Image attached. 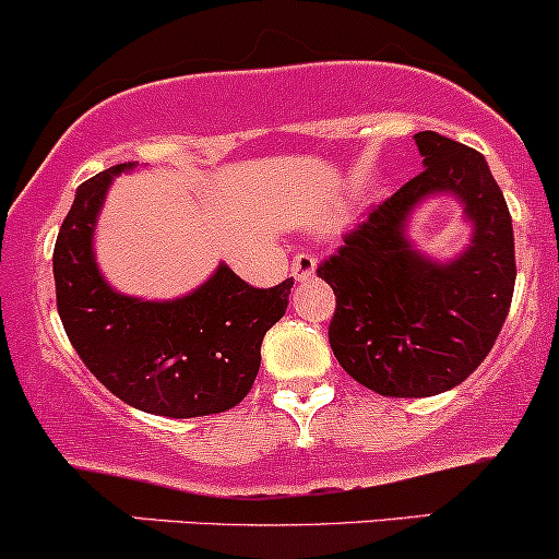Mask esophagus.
<instances>
[{"mask_svg":"<svg viewBox=\"0 0 559 559\" xmlns=\"http://www.w3.org/2000/svg\"><path fill=\"white\" fill-rule=\"evenodd\" d=\"M290 274L296 282H309L317 274V261L309 253H298L296 259L290 263Z\"/></svg>","mask_w":559,"mask_h":559,"instance_id":"esophagus-1","label":"esophagus"}]
</instances>
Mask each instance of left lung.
Returning a JSON list of instances; mask_svg holds the SVG:
<instances>
[{
  "mask_svg": "<svg viewBox=\"0 0 559 559\" xmlns=\"http://www.w3.org/2000/svg\"><path fill=\"white\" fill-rule=\"evenodd\" d=\"M415 144L425 171L369 213L317 274L335 290L330 346L341 367L380 396L425 399L467 380L499 337L515 290L512 218L478 150L436 131ZM454 197L468 246L436 260L411 240V216Z\"/></svg>",
  "mask_w": 559,
  "mask_h": 559,
  "instance_id": "obj_1",
  "label": "left lung"
}]
</instances>
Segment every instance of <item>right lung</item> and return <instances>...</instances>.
<instances>
[{"label":"right lung","mask_w":559,"mask_h":559,"mask_svg":"<svg viewBox=\"0 0 559 559\" xmlns=\"http://www.w3.org/2000/svg\"><path fill=\"white\" fill-rule=\"evenodd\" d=\"M136 171L121 163L76 190L55 242L58 311L68 341L90 372L147 415H216L248 396L266 330L285 317L293 280L255 290L227 263L179 298L127 296L105 280L94 231L112 179Z\"/></svg>","instance_id":"1"}]
</instances>
